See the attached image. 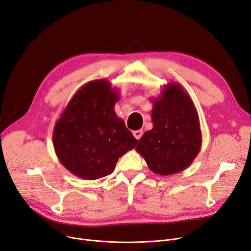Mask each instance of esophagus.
Wrapping results in <instances>:
<instances>
[{"instance_id":"esophagus-1","label":"esophagus","mask_w":251,"mask_h":251,"mask_svg":"<svg viewBox=\"0 0 251 251\" xmlns=\"http://www.w3.org/2000/svg\"><path fill=\"white\" fill-rule=\"evenodd\" d=\"M142 134H143V132H142L141 129H140V130H135V131H133V135H134V137H135L137 140H139V139L141 138Z\"/></svg>"}]
</instances>
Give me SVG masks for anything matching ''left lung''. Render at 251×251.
<instances>
[{"mask_svg":"<svg viewBox=\"0 0 251 251\" xmlns=\"http://www.w3.org/2000/svg\"><path fill=\"white\" fill-rule=\"evenodd\" d=\"M152 105L153 127L135 150L154 174L179 173L192 164L201 149L199 114L187 91L176 82L164 85Z\"/></svg>","mask_w":251,"mask_h":251,"instance_id":"obj_1","label":"left lung"}]
</instances>
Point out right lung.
Returning <instances> with one entry per match:
<instances>
[{
    "mask_svg": "<svg viewBox=\"0 0 251 251\" xmlns=\"http://www.w3.org/2000/svg\"><path fill=\"white\" fill-rule=\"evenodd\" d=\"M119 90L105 79L77 90L57 120L52 144L61 164L85 180L108 176L137 139L115 113Z\"/></svg>",
    "mask_w": 251,
    "mask_h": 251,
    "instance_id": "obj_1",
    "label": "right lung"
}]
</instances>
